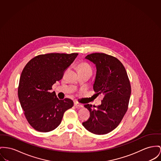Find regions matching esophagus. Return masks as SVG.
Masks as SVG:
<instances>
[{
	"mask_svg": "<svg viewBox=\"0 0 161 161\" xmlns=\"http://www.w3.org/2000/svg\"><path fill=\"white\" fill-rule=\"evenodd\" d=\"M75 106L76 107H83V106L82 105V104H79V103H78L77 102H75Z\"/></svg>",
	"mask_w": 161,
	"mask_h": 161,
	"instance_id": "obj_1",
	"label": "esophagus"
}]
</instances>
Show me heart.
Returning <instances> with one entry per match:
<instances>
[{"label": "heart", "instance_id": "b5f03b06", "mask_svg": "<svg viewBox=\"0 0 161 161\" xmlns=\"http://www.w3.org/2000/svg\"><path fill=\"white\" fill-rule=\"evenodd\" d=\"M78 71H88L92 73V68L88 64L86 63H82L78 66Z\"/></svg>", "mask_w": 161, "mask_h": 161}]
</instances>
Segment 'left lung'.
<instances>
[{
	"label": "left lung",
	"mask_w": 161,
	"mask_h": 161,
	"mask_svg": "<svg viewBox=\"0 0 161 161\" xmlns=\"http://www.w3.org/2000/svg\"><path fill=\"white\" fill-rule=\"evenodd\" d=\"M96 66L97 74L93 90L103 97L97 106L86 104L90 112L88 119L82 123L89 132L106 134L116 128L128 107L131 88L124 66L117 58L104 54L93 53L86 57Z\"/></svg>",
	"instance_id": "left-lung-1"
}]
</instances>
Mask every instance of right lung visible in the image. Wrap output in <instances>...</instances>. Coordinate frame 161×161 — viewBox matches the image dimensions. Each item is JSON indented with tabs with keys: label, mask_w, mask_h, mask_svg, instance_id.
Instances as JSON below:
<instances>
[{
	"label": "right lung",
	"mask_w": 161,
	"mask_h": 161,
	"mask_svg": "<svg viewBox=\"0 0 161 161\" xmlns=\"http://www.w3.org/2000/svg\"><path fill=\"white\" fill-rule=\"evenodd\" d=\"M77 53H51L36 56L22 71L18 97L29 123L35 130L46 132L58 126L64 112L73 106L68 98L59 99L51 92L52 86L62 79L65 69Z\"/></svg>",
	"instance_id": "obj_1"
}]
</instances>
